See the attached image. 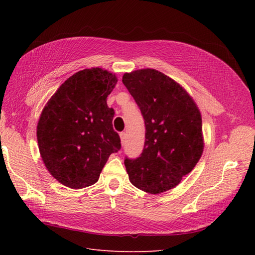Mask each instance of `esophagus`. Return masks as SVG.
<instances>
[{"label":"esophagus","mask_w":255,"mask_h":255,"mask_svg":"<svg viewBox=\"0 0 255 255\" xmlns=\"http://www.w3.org/2000/svg\"><path fill=\"white\" fill-rule=\"evenodd\" d=\"M120 139H121V143L123 144L125 143V141H126V139H127V133L126 132H121L120 134Z\"/></svg>","instance_id":"1"}]
</instances>
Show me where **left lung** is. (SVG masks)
<instances>
[{
	"label": "left lung",
	"instance_id": "left-lung-1",
	"mask_svg": "<svg viewBox=\"0 0 255 255\" xmlns=\"http://www.w3.org/2000/svg\"><path fill=\"white\" fill-rule=\"evenodd\" d=\"M122 83L145 126L140 156L125 160L128 179L145 192L161 194L179 185L202 155L201 114L180 84L155 69L125 73Z\"/></svg>",
	"mask_w": 255,
	"mask_h": 255
}]
</instances>
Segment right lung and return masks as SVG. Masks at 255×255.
<instances>
[{"label": "right lung", "mask_w": 255, "mask_h": 255, "mask_svg": "<svg viewBox=\"0 0 255 255\" xmlns=\"http://www.w3.org/2000/svg\"><path fill=\"white\" fill-rule=\"evenodd\" d=\"M118 80L101 68L84 69L56 90L37 126L39 152L48 171L67 187L95 184L110 155L121 148L106 99Z\"/></svg>", "instance_id": "obj_1"}]
</instances>
